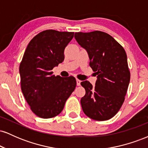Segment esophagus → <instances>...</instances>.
<instances>
[{"label": "esophagus", "instance_id": "obj_1", "mask_svg": "<svg viewBox=\"0 0 148 148\" xmlns=\"http://www.w3.org/2000/svg\"><path fill=\"white\" fill-rule=\"evenodd\" d=\"M81 80H79V79H76V85H77L78 86H79L80 85H81Z\"/></svg>", "mask_w": 148, "mask_h": 148}]
</instances>
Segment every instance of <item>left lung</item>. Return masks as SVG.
<instances>
[{
    "label": "left lung",
    "mask_w": 148,
    "mask_h": 148,
    "mask_svg": "<svg viewBox=\"0 0 148 148\" xmlns=\"http://www.w3.org/2000/svg\"><path fill=\"white\" fill-rule=\"evenodd\" d=\"M74 37L87 51L90 66L97 75L95 87L88 81L81 83L86 90L81 99L83 111L92 120H109L121 108L130 84L126 52L104 32H79L75 33Z\"/></svg>",
    "instance_id": "1"
}]
</instances>
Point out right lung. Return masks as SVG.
Instances as JSON below:
<instances>
[{
	"label": "right lung",
	"mask_w": 148,
	"mask_h": 148,
	"mask_svg": "<svg viewBox=\"0 0 148 148\" xmlns=\"http://www.w3.org/2000/svg\"><path fill=\"white\" fill-rule=\"evenodd\" d=\"M74 32L47 30L30 40L20 63L21 88L31 111L42 118L60 114L76 86L73 76L61 77L52 69L64 60Z\"/></svg>",
	"instance_id": "right-lung-1"
}]
</instances>
